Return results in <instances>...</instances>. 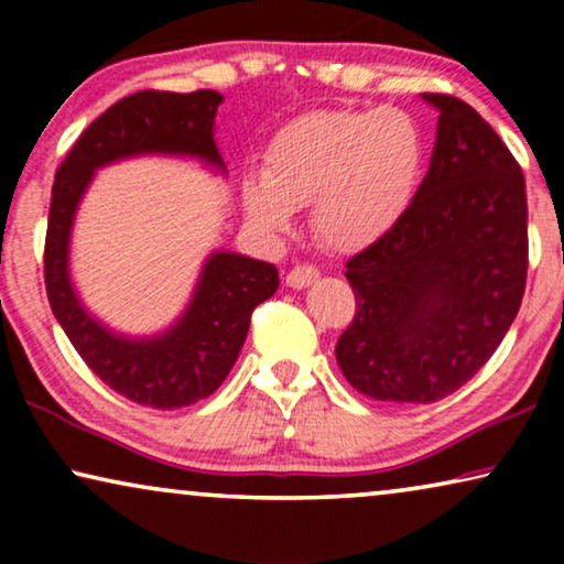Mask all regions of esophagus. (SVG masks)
<instances>
[{
	"mask_svg": "<svg viewBox=\"0 0 564 564\" xmlns=\"http://www.w3.org/2000/svg\"><path fill=\"white\" fill-rule=\"evenodd\" d=\"M318 267H313V264H297V267H292L290 272H288V276H284V282H288V288H292V290H303V288H307V284L311 282H315L318 280Z\"/></svg>",
	"mask_w": 564,
	"mask_h": 564,
	"instance_id": "obj_1",
	"label": "esophagus"
}]
</instances>
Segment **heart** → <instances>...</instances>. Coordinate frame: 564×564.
<instances>
[{
    "mask_svg": "<svg viewBox=\"0 0 564 564\" xmlns=\"http://www.w3.org/2000/svg\"><path fill=\"white\" fill-rule=\"evenodd\" d=\"M423 172L426 135L405 110H313L272 135L264 174L243 176L241 205L267 236L290 230L295 207L311 205L328 249L359 251L400 226Z\"/></svg>",
    "mask_w": 564,
    "mask_h": 564,
    "instance_id": "b5f03b06",
    "label": "heart"
}]
</instances>
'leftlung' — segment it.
Here are the masks:
<instances>
[{
    "label": "left lung",
    "mask_w": 564,
    "mask_h": 564,
    "mask_svg": "<svg viewBox=\"0 0 564 564\" xmlns=\"http://www.w3.org/2000/svg\"><path fill=\"white\" fill-rule=\"evenodd\" d=\"M436 145L400 226L346 261L357 313L336 344L351 388L436 403L473 380L511 328L529 269L527 182L475 107L423 95Z\"/></svg>",
    "instance_id": "left-lung-1"
}]
</instances>
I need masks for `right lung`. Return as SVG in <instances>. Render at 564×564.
Returning <instances> with one entry per match:
<instances>
[{
	"label": "right lung",
	"instance_id": "obj_1",
	"mask_svg": "<svg viewBox=\"0 0 564 564\" xmlns=\"http://www.w3.org/2000/svg\"><path fill=\"white\" fill-rule=\"evenodd\" d=\"M223 97L213 89L189 95L143 89L105 110L72 145L53 182L43 274L51 311L87 367L133 403L192 405L226 380L249 334L251 313L280 288L274 264L215 251L199 274L192 303L166 334L126 338L84 311L68 276V236L95 169L141 153L197 156L226 169L213 138Z\"/></svg>",
	"mask_w": 564,
	"mask_h": 564
}]
</instances>
